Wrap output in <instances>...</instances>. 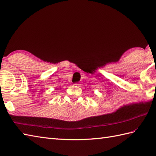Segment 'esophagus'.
Segmentation results:
<instances>
[{
    "label": "esophagus",
    "mask_w": 156,
    "mask_h": 156,
    "mask_svg": "<svg viewBox=\"0 0 156 156\" xmlns=\"http://www.w3.org/2000/svg\"><path fill=\"white\" fill-rule=\"evenodd\" d=\"M74 85H75V86H79V84H78V83H75V84H74Z\"/></svg>",
    "instance_id": "34e87169"
}]
</instances>
